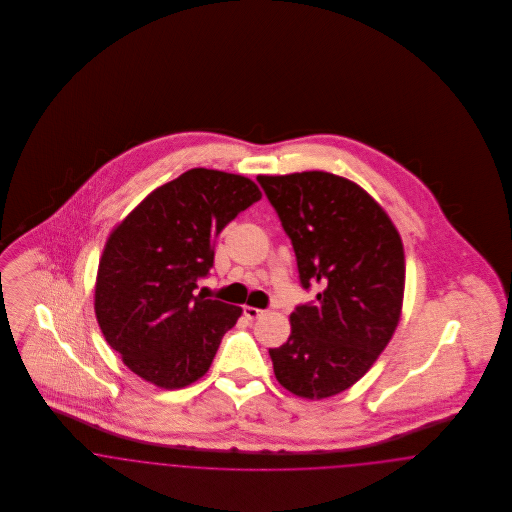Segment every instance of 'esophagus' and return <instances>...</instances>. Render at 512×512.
Listing matches in <instances>:
<instances>
[{
    "mask_svg": "<svg viewBox=\"0 0 512 512\" xmlns=\"http://www.w3.org/2000/svg\"><path fill=\"white\" fill-rule=\"evenodd\" d=\"M244 315L249 318V320H257V318L263 315V311H261V309H257V307H249V305H245Z\"/></svg>",
    "mask_w": 512,
    "mask_h": 512,
    "instance_id": "1",
    "label": "esophagus"
}]
</instances>
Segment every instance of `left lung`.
Segmentation results:
<instances>
[{
  "instance_id": "8db88e82",
  "label": "left lung",
  "mask_w": 512,
  "mask_h": 512,
  "mask_svg": "<svg viewBox=\"0 0 512 512\" xmlns=\"http://www.w3.org/2000/svg\"><path fill=\"white\" fill-rule=\"evenodd\" d=\"M292 240L299 280L315 303L290 315L292 334L268 349L276 380L324 399L361 380L399 324L403 242L386 211L355 182L330 172L257 176Z\"/></svg>"
}]
</instances>
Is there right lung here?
Here are the masks:
<instances>
[{
    "label": "right lung",
    "instance_id": "obj_1",
    "mask_svg": "<svg viewBox=\"0 0 512 512\" xmlns=\"http://www.w3.org/2000/svg\"><path fill=\"white\" fill-rule=\"evenodd\" d=\"M261 199L240 174L192 169L146 199L109 234L96 278L107 343L157 388L194 384L213 363L242 307L195 295L222 228Z\"/></svg>",
    "mask_w": 512,
    "mask_h": 512
}]
</instances>
